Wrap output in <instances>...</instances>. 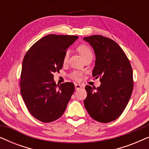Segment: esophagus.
Instances as JSON below:
<instances>
[{"instance_id":"1","label":"esophagus","mask_w":149,"mask_h":149,"mask_svg":"<svg viewBox=\"0 0 149 149\" xmlns=\"http://www.w3.org/2000/svg\"><path fill=\"white\" fill-rule=\"evenodd\" d=\"M74 86H75V89H76V90L82 88V85H81L80 84H77L76 83V84H74Z\"/></svg>"}]
</instances>
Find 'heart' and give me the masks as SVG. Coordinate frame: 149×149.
Masks as SVG:
<instances>
[{"mask_svg": "<svg viewBox=\"0 0 149 149\" xmlns=\"http://www.w3.org/2000/svg\"><path fill=\"white\" fill-rule=\"evenodd\" d=\"M77 52L79 53L81 58L83 59H85L87 58V56H92V51H91V48L87 45L86 44H81L77 47ZM68 52H67L64 54V57H63V64H66L68 62ZM70 77L72 79H74L75 81H79L80 79V75L77 72H73L70 74Z\"/></svg>", "mask_w": 149, "mask_h": 149, "instance_id": "b5f03b06", "label": "heart"}]
</instances>
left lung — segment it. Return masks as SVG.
Instances as JSON below:
<instances>
[{
	"label": "left lung",
	"mask_w": 149,
	"mask_h": 149,
	"mask_svg": "<svg viewBox=\"0 0 149 149\" xmlns=\"http://www.w3.org/2000/svg\"><path fill=\"white\" fill-rule=\"evenodd\" d=\"M95 54L92 75L100 77V86H85L84 105L91 118L109 123L119 117L127 105L134 87L133 71L129 59L115 41L102 35L83 38Z\"/></svg>",
	"instance_id": "left-lung-1"
}]
</instances>
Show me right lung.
I'll list each match as a JSON object with an SVG mask.
<instances>
[{
	"mask_svg": "<svg viewBox=\"0 0 149 149\" xmlns=\"http://www.w3.org/2000/svg\"><path fill=\"white\" fill-rule=\"evenodd\" d=\"M77 36L49 34L30 47L24 56L20 80L22 98L30 114L43 123L59 119L74 91V85H57L54 73L63 66V57Z\"/></svg>",
	"mask_w": 149,
	"mask_h": 149,
	"instance_id": "add662e5",
	"label": "right lung"
}]
</instances>
